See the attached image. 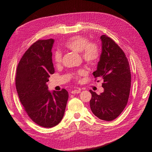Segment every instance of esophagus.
Returning <instances> with one entry per match:
<instances>
[{"instance_id":"esophagus-1","label":"esophagus","mask_w":152,"mask_h":152,"mask_svg":"<svg viewBox=\"0 0 152 152\" xmlns=\"http://www.w3.org/2000/svg\"><path fill=\"white\" fill-rule=\"evenodd\" d=\"M80 93V89H75L71 91V93H72V94H78V93Z\"/></svg>"}]
</instances>
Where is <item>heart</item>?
Wrapping results in <instances>:
<instances>
[{
  "mask_svg": "<svg viewBox=\"0 0 152 152\" xmlns=\"http://www.w3.org/2000/svg\"><path fill=\"white\" fill-rule=\"evenodd\" d=\"M67 49L74 52L81 53L82 59L89 65H94L97 62L100 56L98 45L95 42H88L87 38L80 36L71 37L64 44ZM53 61L56 65H59L62 62V53L60 51H56L53 54ZM84 70H80L72 74L74 80L80 81L81 76L85 75Z\"/></svg>",
  "mask_w": 152,
  "mask_h": 152,
  "instance_id": "obj_1",
  "label": "heart"
}]
</instances>
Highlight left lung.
<instances>
[{"label": "left lung", "mask_w": 152, "mask_h": 152, "mask_svg": "<svg viewBox=\"0 0 152 152\" xmlns=\"http://www.w3.org/2000/svg\"><path fill=\"white\" fill-rule=\"evenodd\" d=\"M102 53L95 78L103 80L104 92L97 95L90 90V107L94 115L104 121H112L120 115L127 104L131 74L129 63L121 48L106 35L101 37ZM99 82V81H98Z\"/></svg>", "instance_id": "obj_1"}]
</instances>
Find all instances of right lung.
I'll return each mask as SVG.
<instances>
[{"label":"right lung","mask_w":152,"mask_h":152,"mask_svg":"<svg viewBox=\"0 0 152 152\" xmlns=\"http://www.w3.org/2000/svg\"><path fill=\"white\" fill-rule=\"evenodd\" d=\"M53 39L38 40L19 61L15 86L19 100L28 117L41 127L59 124L65 111L69 93L66 89L48 91L46 82L55 72L51 49Z\"/></svg>","instance_id":"right-lung-1"}]
</instances>
